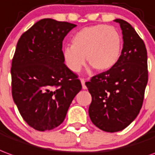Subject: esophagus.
<instances>
[{"instance_id": "34e87169", "label": "esophagus", "mask_w": 155, "mask_h": 155, "mask_svg": "<svg viewBox=\"0 0 155 155\" xmlns=\"http://www.w3.org/2000/svg\"><path fill=\"white\" fill-rule=\"evenodd\" d=\"M81 84H82V88L86 89V86H85V79H84V78H81Z\"/></svg>"}]
</instances>
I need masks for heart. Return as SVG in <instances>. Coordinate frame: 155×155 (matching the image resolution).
I'll use <instances>...</instances> for the list:
<instances>
[{"instance_id": "b5f03b06", "label": "heart", "mask_w": 155, "mask_h": 155, "mask_svg": "<svg viewBox=\"0 0 155 155\" xmlns=\"http://www.w3.org/2000/svg\"><path fill=\"white\" fill-rule=\"evenodd\" d=\"M71 44L63 48V57L72 72L78 73L81 70L85 57L95 70L106 71L118 62L123 38L115 28L97 24L85 27L74 33Z\"/></svg>"}]
</instances>
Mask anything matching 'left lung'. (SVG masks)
Wrapping results in <instances>:
<instances>
[{
	"label": "left lung",
	"mask_w": 155,
	"mask_h": 155,
	"mask_svg": "<svg viewBox=\"0 0 155 155\" xmlns=\"http://www.w3.org/2000/svg\"><path fill=\"white\" fill-rule=\"evenodd\" d=\"M123 31L118 62L85 82L91 103L89 116L101 130L115 133L128 126L139 113L148 83V58L143 41L128 22L116 19Z\"/></svg>",
	"instance_id": "left-lung-1"
}]
</instances>
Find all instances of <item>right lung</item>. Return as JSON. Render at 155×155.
I'll return each instance as SVG.
<instances>
[{"label": "right lung", "mask_w": 155, "mask_h": 155, "mask_svg": "<svg viewBox=\"0 0 155 155\" xmlns=\"http://www.w3.org/2000/svg\"><path fill=\"white\" fill-rule=\"evenodd\" d=\"M74 27L45 18L23 32L17 42L11 68L12 94L22 118L35 130L59 126L82 88L63 57V40Z\"/></svg>", "instance_id": "add662e5"}]
</instances>
